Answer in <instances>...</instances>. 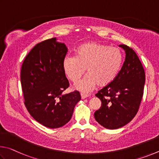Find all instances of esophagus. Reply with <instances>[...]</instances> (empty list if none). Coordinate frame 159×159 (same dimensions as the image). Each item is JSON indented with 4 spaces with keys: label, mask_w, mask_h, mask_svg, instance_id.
Wrapping results in <instances>:
<instances>
[{
    "label": "esophagus",
    "mask_w": 159,
    "mask_h": 159,
    "mask_svg": "<svg viewBox=\"0 0 159 159\" xmlns=\"http://www.w3.org/2000/svg\"><path fill=\"white\" fill-rule=\"evenodd\" d=\"M80 95H81V98H82V99H84V98H87V97H89L88 94H86V93H81V94H80Z\"/></svg>",
    "instance_id": "34e87169"
}]
</instances>
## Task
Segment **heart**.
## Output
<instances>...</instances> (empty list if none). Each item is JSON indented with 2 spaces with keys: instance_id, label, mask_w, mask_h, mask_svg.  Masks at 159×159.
<instances>
[{
  "instance_id": "heart-1",
  "label": "heart",
  "mask_w": 159,
  "mask_h": 159,
  "mask_svg": "<svg viewBox=\"0 0 159 159\" xmlns=\"http://www.w3.org/2000/svg\"><path fill=\"white\" fill-rule=\"evenodd\" d=\"M123 56L115 47L96 42L80 45L75 56L67 55L63 61V70L72 82L80 80L87 70V75L75 84V88L89 92L98 84L105 87L112 83L121 68Z\"/></svg>"
}]
</instances>
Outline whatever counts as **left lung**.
<instances>
[{
	"label": "left lung",
	"instance_id": "left-lung-1",
	"mask_svg": "<svg viewBox=\"0 0 159 159\" xmlns=\"http://www.w3.org/2000/svg\"><path fill=\"white\" fill-rule=\"evenodd\" d=\"M125 52V61L114 81L102 88L96 96L101 106L94 113L96 121L107 129H117L135 117L143 96L145 74L133 50L119 45Z\"/></svg>",
	"mask_w": 159,
	"mask_h": 159
}]
</instances>
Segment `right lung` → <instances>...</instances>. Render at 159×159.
<instances>
[{
  "mask_svg": "<svg viewBox=\"0 0 159 159\" xmlns=\"http://www.w3.org/2000/svg\"><path fill=\"white\" fill-rule=\"evenodd\" d=\"M67 47L53 38L38 43L27 54L21 70L24 104L33 118L57 129L70 120L80 92L63 94L69 86L63 70Z\"/></svg>",
  "mask_w": 159,
  "mask_h": 159,
  "instance_id": "obj_1",
  "label": "right lung"
}]
</instances>
